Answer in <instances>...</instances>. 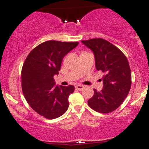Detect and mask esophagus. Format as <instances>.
Wrapping results in <instances>:
<instances>
[{
  "label": "esophagus",
  "mask_w": 149,
  "mask_h": 149,
  "mask_svg": "<svg viewBox=\"0 0 149 149\" xmlns=\"http://www.w3.org/2000/svg\"><path fill=\"white\" fill-rule=\"evenodd\" d=\"M75 88H76L77 90H79V91H81V90H83L84 88V86H82V85L78 84V85H76V86H75Z\"/></svg>",
  "instance_id": "34e87169"
}]
</instances>
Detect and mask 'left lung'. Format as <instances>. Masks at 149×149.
Returning <instances> with one entry per match:
<instances>
[{
  "label": "left lung",
  "instance_id": "left-lung-1",
  "mask_svg": "<svg viewBox=\"0 0 149 149\" xmlns=\"http://www.w3.org/2000/svg\"><path fill=\"white\" fill-rule=\"evenodd\" d=\"M81 43L93 51L96 70L104 73L103 89H93L88 106L98 113H111L123 103L131 88V70L127 59L119 48L103 38Z\"/></svg>",
  "mask_w": 149,
  "mask_h": 149
}]
</instances>
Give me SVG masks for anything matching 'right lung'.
Returning a JSON list of instances; mask_svg holds the SVG:
<instances>
[{"mask_svg":"<svg viewBox=\"0 0 149 149\" xmlns=\"http://www.w3.org/2000/svg\"><path fill=\"white\" fill-rule=\"evenodd\" d=\"M78 44L46 41L34 48L23 64L22 88L25 99L34 111L47 119L59 118L68 109V97L74 86H56L53 76L59 74L63 58Z\"/></svg>","mask_w":149,"mask_h":149,"instance_id":"1","label":"right lung"}]
</instances>
